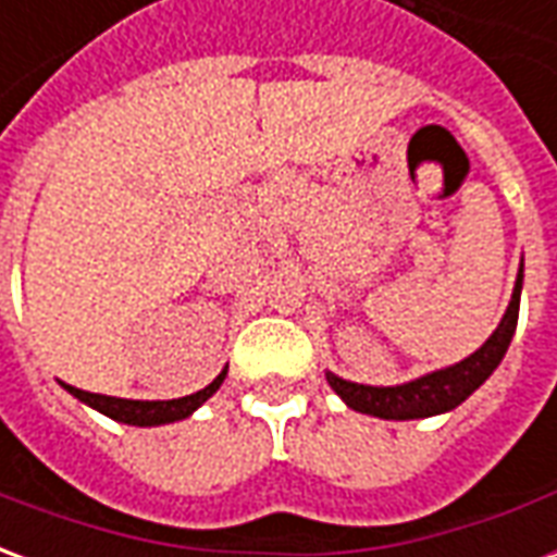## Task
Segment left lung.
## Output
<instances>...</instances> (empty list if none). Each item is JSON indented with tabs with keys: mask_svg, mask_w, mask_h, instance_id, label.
I'll use <instances>...</instances> for the list:
<instances>
[{
	"mask_svg": "<svg viewBox=\"0 0 557 557\" xmlns=\"http://www.w3.org/2000/svg\"><path fill=\"white\" fill-rule=\"evenodd\" d=\"M519 295H522V268H519L513 298H510V307L504 313L502 325L495 327L492 337L474 355H468L466 361H459L454 367H447V370H438V373L423 375V379H414L409 385L397 387L355 385V382H346V379H339L334 373H327V385L346 399L349 409L373 414V418L414 420L432 418V414L456 409L502 363L504 351H507L510 339H513L516 322H519Z\"/></svg>",
	"mask_w": 557,
	"mask_h": 557,
	"instance_id": "left-lung-1",
	"label": "left lung"
}]
</instances>
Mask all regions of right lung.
Instances as JSON below:
<instances>
[{"label": "right lung", "mask_w": 557, "mask_h": 557, "mask_svg": "<svg viewBox=\"0 0 557 557\" xmlns=\"http://www.w3.org/2000/svg\"><path fill=\"white\" fill-rule=\"evenodd\" d=\"M226 379V370L211 382L202 391H196L190 397H178V399H119V397H103V394H89V391H79V387L65 385L71 394L83 403H89L91 409H98L101 414L113 420H122V423H131V426H158V423H172V420L187 418L190 411H196L202 403H206Z\"/></svg>", "instance_id": "1"}]
</instances>
